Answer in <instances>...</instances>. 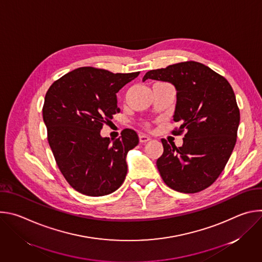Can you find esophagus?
Wrapping results in <instances>:
<instances>
[{
    "instance_id": "esophagus-1",
    "label": "esophagus",
    "mask_w": 262,
    "mask_h": 262,
    "mask_svg": "<svg viewBox=\"0 0 262 262\" xmlns=\"http://www.w3.org/2000/svg\"><path fill=\"white\" fill-rule=\"evenodd\" d=\"M139 140L141 143H146L148 141H150V137H148L147 135H144V134H141L139 136Z\"/></svg>"
}]
</instances>
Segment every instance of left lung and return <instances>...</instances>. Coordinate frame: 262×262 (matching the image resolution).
I'll return each mask as SVG.
<instances>
[{"instance_id":"8db88e82","label":"left lung","mask_w":262,"mask_h":262,"mask_svg":"<svg viewBox=\"0 0 262 262\" xmlns=\"http://www.w3.org/2000/svg\"><path fill=\"white\" fill-rule=\"evenodd\" d=\"M148 79L170 82L177 90L174 135H182L176 147L162 139L164 152L157 166L164 182L186 194L210 186L225 168L236 143L239 108L231 85L208 66L185 61L149 70Z\"/></svg>"}]
</instances>
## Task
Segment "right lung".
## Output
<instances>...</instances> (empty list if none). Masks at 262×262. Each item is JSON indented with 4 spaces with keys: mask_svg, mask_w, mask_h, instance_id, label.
Here are the masks:
<instances>
[{
    "mask_svg": "<svg viewBox=\"0 0 262 262\" xmlns=\"http://www.w3.org/2000/svg\"><path fill=\"white\" fill-rule=\"evenodd\" d=\"M139 74L80 67L55 81L46 94L42 115L49 144L62 175L81 194L108 195L125 179V158L139 143L137 133L125 128L112 142L100 130L120 112L116 93Z\"/></svg>",
    "mask_w": 262,
    "mask_h": 262,
    "instance_id": "obj_1",
    "label": "right lung"
}]
</instances>
